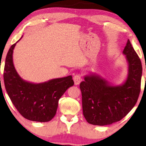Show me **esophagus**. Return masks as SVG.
<instances>
[{"label":"esophagus","instance_id":"1","mask_svg":"<svg viewBox=\"0 0 146 146\" xmlns=\"http://www.w3.org/2000/svg\"><path fill=\"white\" fill-rule=\"evenodd\" d=\"M73 80H74V82H75V85H79L80 83L82 81L83 79H82V77L80 75H76L75 76H74Z\"/></svg>","mask_w":146,"mask_h":146}]
</instances>
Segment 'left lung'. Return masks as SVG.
<instances>
[{
  "mask_svg": "<svg viewBox=\"0 0 146 146\" xmlns=\"http://www.w3.org/2000/svg\"><path fill=\"white\" fill-rule=\"evenodd\" d=\"M128 64V77L120 85H112L96 73H90L80 84L84 117L89 124L106 126L126 116L140 93L142 66L130 40L123 50Z\"/></svg>",
  "mask_w": 146,
  "mask_h": 146,
  "instance_id": "8db88e82",
  "label": "left lung"
}]
</instances>
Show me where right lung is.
Here are the masks:
<instances>
[{
  "label": "right lung",
  "mask_w": 146,
  "mask_h": 146,
  "mask_svg": "<svg viewBox=\"0 0 146 146\" xmlns=\"http://www.w3.org/2000/svg\"><path fill=\"white\" fill-rule=\"evenodd\" d=\"M16 43L11 47L6 57L4 69L6 91L24 118L35 122H49L56 114L59 98L74 85L72 76L42 83H32L22 79L16 71L12 59Z\"/></svg>",
  "instance_id": "add662e5"
}]
</instances>
